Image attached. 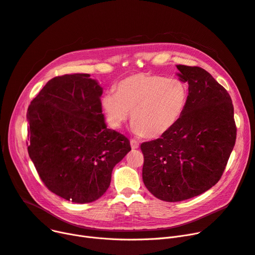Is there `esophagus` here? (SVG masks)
<instances>
[{"mask_svg": "<svg viewBox=\"0 0 255 255\" xmlns=\"http://www.w3.org/2000/svg\"><path fill=\"white\" fill-rule=\"evenodd\" d=\"M129 143H130V147H131L132 149L139 148V143H138L136 140H130Z\"/></svg>", "mask_w": 255, "mask_h": 255, "instance_id": "esophagus-1", "label": "esophagus"}]
</instances>
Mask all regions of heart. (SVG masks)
I'll return each mask as SVG.
<instances>
[{"label": "heart", "instance_id": "obj_1", "mask_svg": "<svg viewBox=\"0 0 255 255\" xmlns=\"http://www.w3.org/2000/svg\"><path fill=\"white\" fill-rule=\"evenodd\" d=\"M188 87L179 79L139 72L120 80L115 93H107L102 108L108 124L120 128L131 112L132 132L148 138L161 137L183 116Z\"/></svg>", "mask_w": 255, "mask_h": 255}]
</instances>
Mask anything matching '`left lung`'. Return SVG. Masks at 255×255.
<instances>
[{"label": "left lung", "mask_w": 255, "mask_h": 255, "mask_svg": "<svg viewBox=\"0 0 255 255\" xmlns=\"http://www.w3.org/2000/svg\"><path fill=\"white\" fill-rule=\"evenodd\" d=\"M188 83V102L178 123L161 138L141 144L142 178L153 196L183 201L220 179L237 137L228 92L203 68L177 65Z\"/></svg>", "instance_id": "obj_1"}]
</instances>
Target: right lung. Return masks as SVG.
Returning <instances> with one entry per match:
<instances>
[{
  "instance_id": "add662e5",
  "label": "right lung",
  "mask_w": 255,
  "mask_h": 255,
  "mask_svg": "<svg viewBox=\"0 0 255 255\" xmlns=\"http://www.w3.org/2000/svg\"><path fill=\"white\" fill-rule=\"evenodd\" d=\"M103 87L88 74L48 81L28 108V152L47 189L75 203L102 197L128 138L107 128Z\"/></svg>"
}]
</instances>
